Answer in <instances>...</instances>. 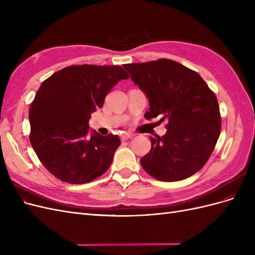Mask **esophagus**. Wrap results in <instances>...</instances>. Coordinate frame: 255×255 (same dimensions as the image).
I'll list each match as a JSON object with an SVG mask.
<instances>
[{"mask_svg": "<svg viewBox=\"0 0 255 255\" xmlns=\"http://www.w3.org/2000/svg\"><path fill=\"white\" fill-rule=\"evenodd\" d=\"M132 137H133V134L126 133V134L121 135V140H128V139H129V138H132Z\"/></svg>", "mask_w": 255, "mask_h": 255, "instance_id": "1", "label": "esophagus"}]
</instances>
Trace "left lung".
<instances>
[{"label": "left lung", "mask_w": 255, "mask_h": 255, "mask_svg": "<svg viewBox=\"0 0 255 255\" xmlns=\"http://www.w3.org/2000/svg\"><path fill=\"white\" fill-rule=\"evenodd\" d=\"M123 68L149 100L145 118L168 120L167 133L151 137L142 168L154 179L175 182L201 170L220 135L217 98L197 72L174 60L161 58Z\"/></svg>", "instance_id": "obj_1"}]
</instances>
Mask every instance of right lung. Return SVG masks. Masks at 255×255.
<instances>
[{
    "mask_svg": "<svg viewBox=\"0 0 255 255\" xmlns=\"http://www.w3.org/2000/svg\"><path fill=\"white\" fill-rule=\"evenodd\" d=\"M128 74L120 66H70L42 82L29 107V140L42 165L60 181L84 184L110 168L117 135L90 129L112 88Z\"/></svg>",
    "mask_w": 255,
    "mask_h": 255,
    "instance_id": "add662e5",
    "label": "right lung"
}]
</instances>
